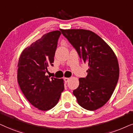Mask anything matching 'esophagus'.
Returning <instances> with one entry per match:
<instances>
[{
	"label": "esophagus",
	"mask_w": 133,
	"mask_h": 133,
	"mask_svg": "<svg viewBox=\"0 0 133 133\" xmlns=\"http://www.w3.org/2000/svg\"><path fill=\"white\" fill-rule=\"evenodd\" d=\"M64 80L65 83H68L69 80V78H64Z\"/></svg>",
	"instance_id": "34e87169"
}]
</instances>
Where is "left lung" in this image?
<instances>
[{
	"mask_svg": "<svg viewBox=\"0 0 133 133\" xmlns=\"http://www.w3.org/2000/svg\"><path fill=\"white\" fill-rule=\"evenodd\" d=\"M61 31L81 61L89 65L87 76L79 78V86L74 90V95L83 108L96 110L109 100L117 84V58L111 47L92 31L83 29Z\"/></svg>",
	"mask_w": 133,
	"mask_h": 133,
	"instance_id": "obj_1",
	"label": "left lung"
}]
</instances>
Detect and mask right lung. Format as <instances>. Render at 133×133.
Returning a JSON list of instances; mask_svg holds the SVG:
<instances>
[{"mask_svg": "<svg viewBox=\"0 0 133 133\" xmlns=\"http://www.w3.org/2000/svg\"><path fill=\"white\" fill-rule=\"evenodd\" d=\"M61 33L56 30L25 49L18 63L17 81L25 97L33 106L47 111L58 103L64 89L63 79L46 76L53 66L58 41Z\"/></svg>", "mask_w": 133, "mask_h": 133, "instance_id": "obj_1", "label": "right lung"}]
</instances>
